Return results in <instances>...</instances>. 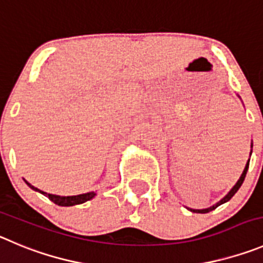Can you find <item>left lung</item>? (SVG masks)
I'll list each match as a JSON object with an SVG mask.
<instances>
[{
    "mask_svg": "<svg viewBox=\"0 0 263 263\" xmlns=\"http://www.w3.org/2000/svg\"><path fill=\"white\" fill-rule=\"evenodd\" d=\"M250 148H253V143H252V145H250ZM250 156H252V149H250ZM249 161H250V158L248 159L247 165H245V168H244V171H242L241 176H240V179H239V180L236 181V184H235L234 187H232L231 190H230V192H228L227 195L224 196V197H223V198H220V200L218 201L217 203H214V205H213V206H210V208H206V209H191V208H187V209H188V210H191V212H192V213H200V214H205V213H209V212H212V210L217 209L218 206H219V205H222V203H224V202H228V201H230V200H231L232 197H234V195H235V193H236L237 191H239V188L241 187L242 181H244V179H245V175H247V173H248V167H249Z\"/></svg>",
    "mask_w": 263,
    "mask_h": 263,
    "instance_id": "1",
    "label": "left lung"
}]
</instances>
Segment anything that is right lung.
I'll return each instance as SVG.
<instances>
[{
  "mask_svg": "<svg viewBox=\"0 0 263 263\" xmlns=\"http://www.w3.org/2000/svg\"><path fill=\"white\" fill-rule=\"evenodd\" d=\"M26 181V184L28 185L31 190L36 191V192H40L41 195L46 196L50 201H53L54 203H57L60 206H73V205H80V203H84L87 201L92 200L93 197L96 196V192H87V193H82V195H78V196H58V195H51V193H46L44 191L39 190V188L33 187L32 184H29L28 181Z\"/></svg>",
  "mask_w": 263,
  "mask_h": 263,
  "instance_id": "add662e5",
  "label": "right lung"
}]
</instances>
